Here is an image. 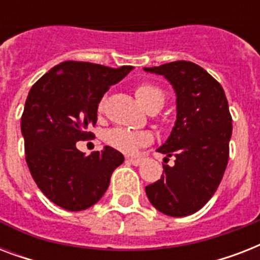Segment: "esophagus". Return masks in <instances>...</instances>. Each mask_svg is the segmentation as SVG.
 Masks as SVG:
<instances>
[{
	"mask_svg": "<svg viewBox=\"0 0 260 260\" xmlns=\"http://www.w3.org/2000/svg\"><path fill=\"white\" fill-rule=\"evenodd\" d=\"M126 162H129L131 165H134V166H140L143 163L142 159H136V158H126Z\"/></svg>",
	"mask_w": 260,
	"mask_h": 260,
	"instance_id": "34e87169",
	"label": "esophagus"
}]
</instances>
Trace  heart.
Here are the masks:
<instances>
[{"mask_svg":"<svg viewBox=\"0 0 260 260\" xmlns=\"http://www.w3.org/2000/svg\"><path fill=\"white\" fill-rule=\"evenodd\" d=\"M135 95L140 102V105L144 106L148 112H152V110L158 112L165 102V94L162 93V90L148 83L139 85L135 89ZM102 109H104V102H100L98 112H101ZM104 140L108 146L113 147L114 150L132 155L136 154L139 148L150 144L152 142V135L146 131H131L117 126V128L106 131Z\"/></svg>","mask_w":260,"mask_h":260,"instance_id":"obj_1","label":"heart"}]
</instances>
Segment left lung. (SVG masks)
I'll return each instance as SVG.
<instances>
[{"instance_id":"obj_1","label":"left lung","mask_w":260,"mask_h":260,"mask_svg":"<svg viewBox=\"0 0 260 260\" xmlns=\"http://www.w3.org/2000/svg\"><path fill=\"white\" fill-rule=\"evenodd\" d=\"M147 73L163 75L177 94V120L158 151L175 165H163L160 179L146 186L147 197L162 213L183 217L209 201L230 158L232 117L224 89L202 67L177 60Z\"/></svg>"}]
</instances>
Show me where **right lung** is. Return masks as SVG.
Wrapping results in <instances>:
<instances>
[{
    "mask_svg": "<svg viewBox=\"0 0 260 260\" xmlns=\"http://www.w3.org/2000/svg\"><path fill=\"white\" fill-rule=\"evenodd\" d=\"M132 69L67 60L30 87L21 116L26 165L39 189L63 209L78 212L100 201L124 162L109 146L86 156L75 144L94 138L89 128L101 98Z\"/></svg>",
    "mask_w": 260,
    "mask_h": 260,
    "instance_id": "1",
    "label": "right lung"
}]
</instances>
